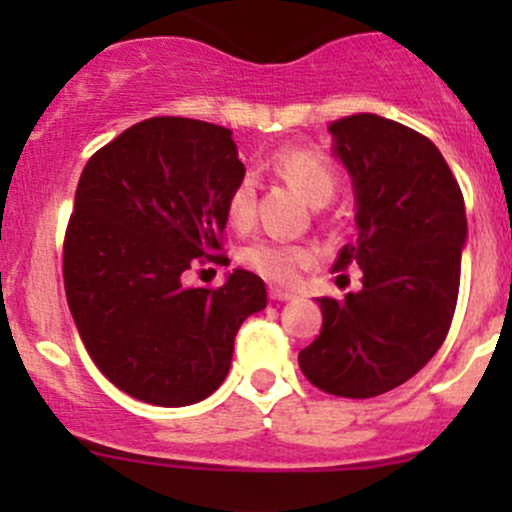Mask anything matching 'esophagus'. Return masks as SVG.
Returning <instances> with one entry per match:
<instances>
[{
	"instance_id": "esophagus-1",
	"label": "esophagus",
	"mask_w": 512,
	"mask_h": 512,
	"mask_svg": "<svg viewBox=\"0 0 512 512\" xmlns=\"http://www.w3.org/2000/svg\"><path fill=\"white\" fill-rule=\"evenodd\" d=\"M270 299H275V302H289V299H294V292L282 287H270Z\"/></svg>"
}]
</instances>
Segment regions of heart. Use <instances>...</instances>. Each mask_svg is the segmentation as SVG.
Masks as SVG:
<instances>
[{
  "instance_id": "obj_1",
  "label": "heart",
  "mask_w": 512,
  "mask_h": 512,
  "mask_svg": "<svg viewBox=\"0 0 512 512\" xmlns=\"http://www.w3.org/2000/svg\"><path fill=\"white\" fill-rule=\"evenodd\" d=\"M272 170L287 183H292L312 205H324L337 193L339 175L327 153L309 146H285L272 156ZM257 208L255 180L250 175L240 178L227 198V218L232 225L245 227L252 223ZM240 260L257 275L275 282H294L299 272L314 262L312 247L302 242H289L282 237H255L240 250Z\"/></svg>"
}]
</instances>
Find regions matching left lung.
I'll list each match as a JSON object with an SVG mask.
<instances>
[{"mask_svg":"<svg viewBox=\"0 0 512 512\" xmlns=\"http://www.w3.org/2000/svg\"><path fill=\"white\" fill-rule=\"evenodd\" d=\"M329 131L354 180L359 227L334 272L359 265L361 289L317 299L322 332L299 369L327 394L371 399L421 371L451 329L466 205L441 151L414 128L356 113Z\"/></svg>","mask_w":512,"mask_h":512,"instance_id":"left-lung-1","label":"left lung"}]
</instances>
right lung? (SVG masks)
<instances>
[{
  "instance_id": "right-lung-1",
  "label": "right lung",
  "mask_w": 512,
  "mask_h": 512,
  "mask_svg": "<svg viewBox=\"0 0 512 512\" xmlns=\"http://www.w3.org/2000/svg\"><path fill=\"white\" fill-rule=\"evenodd\" d=\"M245 178L232 131L156 116L98 148L64 235L71 317L101 374L156 406L208 399L225 381L240 324L267 307L265 282L235 270L185 287L195 265H225L227 198Z\"/></svg>"
}]
</instances>
